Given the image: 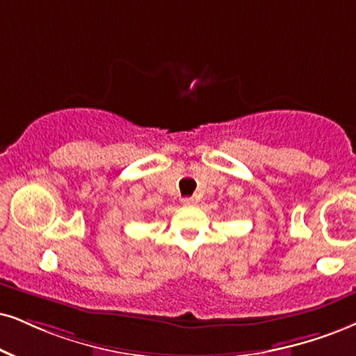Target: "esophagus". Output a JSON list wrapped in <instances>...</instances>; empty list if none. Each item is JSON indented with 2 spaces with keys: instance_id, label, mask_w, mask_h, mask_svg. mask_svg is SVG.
<instances>
[{
  "instance_id": "obj_1",
  "label": "esophagus",
  "mask_w": 356,
  "mask_h": 356,
  "mask_svg": "<svg viewBox=\"0 0 356 356\" xmlns=\"http://www.w3.org/2000/svg\"><path fill=\"white\" fill-rule=\"evenodd\" d=\"M196 201H198L196 198H183L181 203L185 206H193V204H196Z\"/></svg>"
}]
</instances>
